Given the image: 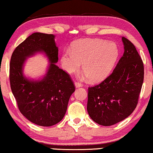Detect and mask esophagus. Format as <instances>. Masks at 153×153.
Segmentation results:
<instances>
[{"instance_id": "obj_1", "label": "esophagus", "mask_w": 153, "mask_h": 153, "mask_svg": "<svg viewBox=\"0 0 153 153\" xmlns=\"http://www.w3.org/2000/svg\"><path fill=\"white\" fill-rule=\"evenodd\" d=\"M74 86H75V87H76V88H79V87H82V84H81V83L75 82L74 83Z\"/></svg>"}]
</instances>
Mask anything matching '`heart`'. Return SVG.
<instances>
[{
  "label": "heart",
  "mask_w": 153,
  "mask_h": 153,
  "mask_svg": "<svg viewBox=\"0 0 153 153\" xmlns=\"http://www.w3.org/2000/svg\"><path fill=\"white\" fill-rule=\"evenodd\" d=\"M62 52L60 61L66 72L78 71L82 65L84 76L100 82L110 74L119 56L116 42L101 39H83Z\"/></svg>",
  "instance_id": "heart-1"
}]
</instances>
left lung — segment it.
Returning <instances> with one entry per match:
<instances>
[{"label":"left lung","instance_id":"1","mask_svg":"<svg viewBox=\"0 0 153 153\" xmlns=\"http://www.w3.org/2000/svg\"><path fill=\"white\" fill-rule=\"evenodd\" d=\"M124 53L110 76L88 89L87 111L99 125H114L128 117L137 104L144 67L136 48L122 37Z\"/></svg>","mask_w":153,"mask_h":153}]
</instances>
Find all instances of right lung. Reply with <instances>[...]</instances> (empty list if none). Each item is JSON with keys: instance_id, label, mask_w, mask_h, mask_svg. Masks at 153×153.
Segmentation results:
<instances>
[{"instance_id": "add662e5", "label": "right lung", "mask_w": 153, "mask_h": 153, "mask_svg": "<svg viewBox=\"0 0 153 153\" xmlns=\"http://www.w3.org/2000/svg\"><path fill=\"white\" fill-rule=\"evenodd\" d=\"M52 34L35 33L20 43L13 52L10 63V82L21 114L40 126H52L61 121L75 87L69 75L59 69L58 48ZM43 53L49 63L46 73L37 80L24 75L29 57Z\"/></svg>"}]
</instances>
